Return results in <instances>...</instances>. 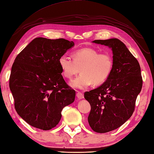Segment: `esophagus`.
<instances>
[{
    "label": "esophagus",
    "instance_id": "1",
    "mask_svg": "<svg viewBox=\"0 0 154 154\" xmlns=\"http://www.w3.org/2000/svg\"><path fill=\"white\" fill-rule=\"evenodd\" d=\"M76 97H77L78 99H82L84 98V95H83L82 93L78 92L76 93Z\"/></svg>",
    "mask_w": 154,
    "mask_h": 154
}]
</instances>
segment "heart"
<instances>
[{
	"label": "heart",
	"instance_id": "1",
	"mask_svg": "<svg viewBox=\"0 0 154 154\" xmlns=\"http://www.w3.org/2000/svg\"><path fill=\"white\" fill-rule=\"evenodd\" d=\"M73 60L66 55L59 59L62 74L71 79L80 69L81 74L72 80L70 85L84 89L91 85H100L108 79L113 69V59L107 53H99L92 48H82L72 53Z\"/></svg>",
	"mask_w": 154,
	"mask_h": 154
}]
</instances>
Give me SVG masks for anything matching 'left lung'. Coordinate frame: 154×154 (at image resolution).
I'll return each instance as SVG.
<instances>
[{
    "mask_svg": "<svg viewBox=\"0 0 154 154\" xmlns=\"http://www.w3.org/2000/svg\"><path fill=\"white\" fill-rule=\"evenodd\" d=\"M113 53L111 74L100 87L85 93L91 105L88 122L93 130L105 133L119 128L133 115L142 88L141 67L137 59L117 38L95 40Z\"/></svg>",
    "mask_w": 154,
    "mask_h": 154,
    "instance_id": "1",
    "label": "left lung"
}]
</instances>
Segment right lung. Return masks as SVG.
I'll return each mask as SVG.
<instances>
[{
  "instance_id": "1",
  "label": "right lung",
  "mask_w": 154,
  "mask_h": 154,
  "mask_svg": "<svg viewBox=\"0 0 154 154\" xmlns=\"http://www.w3.org/2000/svg\"><path fill=\"white\" fill-rule=\"evenodd\" d=\"M73 41L38 37L29 43L11 67L9 88L19 116L32 126L48 131L58 125L75 91L65 82L59 59Z\"/></svg>"
}]
</instances>
